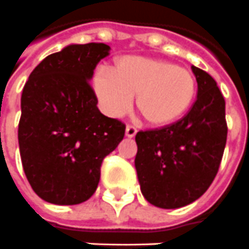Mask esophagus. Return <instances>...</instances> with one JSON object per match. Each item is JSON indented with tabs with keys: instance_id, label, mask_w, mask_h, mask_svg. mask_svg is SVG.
<instances>
[{
	"instance_id": "esophagus-1",
	"label": "esophagus",
	"mask_w": 249,
	"mask_h": 249,
	"mask_svg": "<svg viewBox=\"0 0 249 249\" xmlns=\"http://www.w3.org/2000/svg\"><path fill=\"white\" fill-rule=\"evenodd\" d=\"M135 134H137V128L133 127V126H127L126 127V137L127 138H134Z\"/></svg>"
}]
</instances>
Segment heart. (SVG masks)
<instances>
[{
	"mask_svg": "<svg viewBox=\"0 0 249 249\" xmlns=\"http://www.w3.org/2000/svg\"><path fill=\"white\" fill-rule=\"evenodd\" d=\"M93 92L107 115L118 118L133 105L151 127H166L190 110L197 95L193 72L161 59L124 56L110 71L100 70L92 80Z\"/></svg>",
	"mask_w": 249,
	"mask_h": 249,
	"instance_id": "b5f03b06",
	"label": "heart"
}]
</instances>
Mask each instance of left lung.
Here are the masks:
<instances>
[{"mask_svg": "<svg viewBox=\"0 0 249 249\" xmlns=\"http://www.w3.org/2000/svg\"><path fill=\"white\" fill-rule=\"evenodd\" d=\"M198 91L192 110L170 126L135 135V169L151 205L177 209L200 198L218 172L227 143L225 100L209 73L192 65Z\"/></svg>", "mask_w": 249, "mask_h": 249, "instance_id": "obj_1", "label": "left lung"}]
</instances>
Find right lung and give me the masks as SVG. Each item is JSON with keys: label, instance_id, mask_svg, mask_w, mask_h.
<instances>
[{"label": "right lung", "instance_id": "right-lung-1", "mask_svg": "<svg viewBox=\"0 0 249 249\" xmlns=\"http://www.w3.org/2000/svg\"><path fill=\"white\" fill-rule=\"evenodd\" d=\"M110 49L103 43L70 44L37 65L22 89L21 162L32 189L47 202L87 201L105 157L124 137V124L100 112L89 86Z\"/></svg>", "mask_w": 249, "mask_h": 249}]
</instances>
